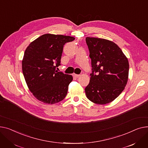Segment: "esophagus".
I'll use <instances>...</instances> for the list:
<instances>
[{"label": "esophagus", "instance_id": "obj_1", "mask_svg": "<svg viewBox=\"0 0 148 148\" xmlns=\"http://www.w3.org/2000/svg\"><path fill=\"white\" fill-rule=\"evenodd\" d=\"M79 76H80L79 75H77V74H75V73L73 74V76L75 77H78Z\"/></svg>", "mask_w": 148, "mask_h": 148}]
</instances>
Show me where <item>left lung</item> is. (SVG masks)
<instances>
[{
	"label": "left lung",
	"mask_w": 148,
	"mask_h": 148,
	"mask_svg": "<svg viewBox=\"0 0 148 148\" xmlns=\"http://www.w3.org/2000/svg\"><path fill=\"white\" fill-rule=\"evenodd\" d=\"M92 72L85 88L91 101L106 105L114 101L124 90L128 79L129 63L122 50L114 42L86 38Z\"/></svg>",
	"instance_id": "left-lung-1"
}]
</instances>
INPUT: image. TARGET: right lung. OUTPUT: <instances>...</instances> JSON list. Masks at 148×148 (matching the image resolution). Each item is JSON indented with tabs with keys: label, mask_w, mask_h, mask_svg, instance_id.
Here are the masks:
<instances>
[{
	"label": "right lung",
	"mask_w": 148,
	"mask_h": 148,
	"mask_svg": "<svg viewBox=\"0 0 148 148\" xmlns=\"http://www.w3.org/2000/svg\"><path fill=\"white\" fill-rule=\"evenodd\" d=\"M75 39L47 33L32 42L26 48L22 60L23 75L29 90L40 101L52 105L66 97L73 77L57 72L56 68L60 65L64 45Z\"/></svg>",
	"instance_id": "add662e5"
}]
</instances>
